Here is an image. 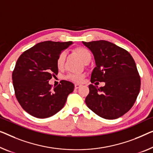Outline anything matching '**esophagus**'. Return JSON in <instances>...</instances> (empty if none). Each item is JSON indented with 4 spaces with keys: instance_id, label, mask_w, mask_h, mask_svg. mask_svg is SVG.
Returning a JSON list of instances; mask_svg holds the SVG:
<instances>
[{
    "instance_id": "34e87169",
    "label": "esophagus",
    "mask_w": 153,
    "mask_h": 153,
    "mask_svg": "<svg viewBox=\"0 0 153 153\" xmlns=\"http://www.w3.org/2000/svg\"><path fill=\"white\" fill-rule=\"evenodd\" d=\"M81 86V84H75V88L76 89H77V88H79V87Z\"/></svg>"
}]
</instances>
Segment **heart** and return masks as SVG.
Returning <instances> with one entry per match:
<instances>
[{
	"label": "heart",
	"instance_id": "heart-1",
	"mask_svg": "<svg viewBox=\"0 0 153 153\" xmlns=\"http://www.w3.org/2000/svg\"><path fill=\"white\" fill-rule=\"evenodd\" d=\"M75 52L78 55V56L82 60L84 63L89 62L91 60V53L89 50L85 47H79L75 49ZM65 60V53H61L59 55L56 60V66L58 69H62L64 66ZM83 75L82 74H71L69 76V78L71 80L76 82H79L82 80Z\"/></svg>",
	"mask_w": 153,
	"mask_h": 153
}]
</instances>
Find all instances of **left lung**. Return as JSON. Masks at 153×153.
I'll list each match as a JSON object with an SVG mask.
<instances>
[{"label":"left lung","instance_id":"left-lung-1","mask_svg":"<svg viewBox=\"0 0 153 153\" xmlns=\"http://www.w3.org/2000/svg\"><path fill=\"white\" fill-rule=\"evenodd\" d=\"M82 43L93 53L96 65L91 74V83L105 82L100 88L88 86L86 105L104 119L119 118L132 108L140 91V76L135 60L126 50L108 41Z\"/></svg>","mask_w":153,"mask_h":153}]
</instances>
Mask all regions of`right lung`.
Segmentation results:
<instances>
[{"mask_svg": "<svg viewBox=\"0 0 153 153\" xmlns=\"http://www.w3.org/2000/svg\"><path fill=\"white\" fill-rule=\"evenodd\" d=\"M45 41L24 51L12 73L16 97L31 115L47 118L62 109L74 84L67 80L52 88L49 80L58 73L56 60L62 51L72 44Z\"/></svg>", "mask_w": 153, "mask_h": 153, "instance_id": "1", "label": "right lung"}]
</instances>
